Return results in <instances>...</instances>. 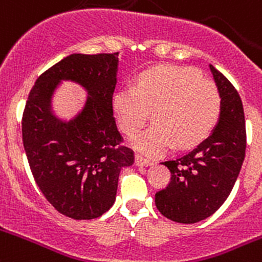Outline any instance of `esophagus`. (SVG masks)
I'll use <instances>...</instances> for the list:
<instances>
[{"mask_svg":"<svg viewBox=\"0 0 262 262\" xmlns=\"http://www.w3.org/2000/svg\"><path fill=\"white\" fill-rule=\"evenodd\" d=\"M151 164H152L151 160L144 159V157L139 156V155H137L136 156V165H138V166H148V165Z\"/></svg>","mask_w":262,"mask_h":262,"instance_id":"obj_1","label":"esophagus"}]
</instances>
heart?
<instances>
[{
  "label": "heart",
  "instance_id": "heart-1",
  "mask_svg": "<svg viewBox=\"0 0 262 262\" xmlns=\"http://www.w3.org/2000/svg\"><path fill=\"white\" fill-rule=\"evenodd\" d=\"M116 120L125 133L142 128L155 110L156 123L132 138L142 154L156 156L178 143H199L214 128L220 114L216 85L189 68L165 67L139 74L136 85L119 88L113 98Z\"/></svg>",
  "mask_w": 262,
  "mask_h": 262
}]
</instances>
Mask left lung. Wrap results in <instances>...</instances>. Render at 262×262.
<instances>
[{"instance_id":"8db88e82","label":"left lung","mask_w":262,"mask_h":262,"mask_svg":"<svg viewBox=\"0 0 262 262\" xmlns=\"http://www.w3.org/2000/svg\"><path fill=\"white\" fill-rule=\"evenodd\" d=\"M220 98V118L212 133L187 154L164 161L171 178L155 194L157 210L167 219L193 224L211 216L228 199L246 154L242 100L234 85L210 65Z\"/></svg>"}]
</instances>
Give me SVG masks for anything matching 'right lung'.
<instances>
[{
    "instance_id": "right-lung-1",
    "label": "right lung",
    "mask_w": 262,
    "mask_h": 262,
    "mask_svg": "<svg viewBox=\"0 0 262 262\" xmlns=\"http://www.w3.org/2000/svg\"><path fill=\"white\" fill-rule=\"evenodd\" d=\"M118 63L119 52L62 58L38 77L23 113V143L35 183L60 214L75 220L110 210L121 167L134 162L113 113ZM61 80L79 82L90 95L82 113L68 123L50 113Z\"/></svg>"
}]
</instances>
